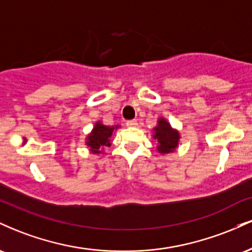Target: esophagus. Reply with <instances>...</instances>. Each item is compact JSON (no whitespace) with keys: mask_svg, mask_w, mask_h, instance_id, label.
<instances>
[{"mask_svg":"<svg viewBox=\"0 0 252 252\" xmlns=\"http://www.w3.org/2000/svg\"><path fill=\"white\" fill-rule=\"evenodd\" d=\"M126 126H137V121H136V120L126 121Z\"/></svg>","mask_w":252,"mask_h":252,"instance_id":"esophagus-1","label":"esophagus"}]
</instances>
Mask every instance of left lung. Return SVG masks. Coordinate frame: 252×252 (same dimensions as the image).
I'll return each mask as SVG.
<instances>
[{"instance_id": "8db88e82", "label": "left lung", "mask_w": 252, "mask_h": 252, "mask_svg": "<svg viewBox=\"0 0 252 252\" xmlns=\"http://www.w3.org/2000/svg\"><path fill=\"white\" fill-rule=\"evenodd\" d=\"M153 137L158 140V150L161 154H168L174 152L178 147L180 135L176 130L172 129L170 124L164 118L158 120V126L154 128V136Z\"/></svg>"}]
</instances>
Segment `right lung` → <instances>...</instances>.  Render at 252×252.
<instances>
[{"mask_svg": "<svg viewBox=\"0 0 252 252\" xmlns=\"http://www.w3.org/2000/svg\"><path fill=\"white\" fill-rule=\"evenodd\" d=\"M118 126H104L100 122H97L96 126H94V130L91 131V134L88 136L86 138V144L90 147V150H91L94 154H99V153L103 152L104 147H109L110 144V137H111L112 131L115 129H117Z\"/></svg>", "mask_w": 252, "mask_h": 252, "instance_id": "1", "label": "right lung"}]
</instances>
